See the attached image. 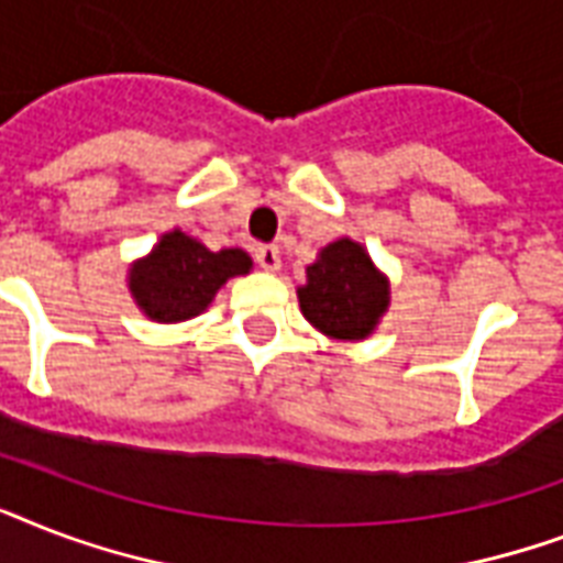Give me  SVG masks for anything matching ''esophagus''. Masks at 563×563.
Instances as JSON below:
<instances>
[{
    "label": "esophagus",
    "instance_id": "1",
    "mask_svg": "<svg viewBox=\"0 0 563 563\" xmlns=\"http://www.w3.org/2000/svg\"><path fill=\"white\" fill-rule=\"evenodd\" d=\"M256 265L263 268V272H280V247L277 245H260L254 251Z\"/></svg>",
    "mask_w": 563,
    "mask_h": 563
}]
</instances>
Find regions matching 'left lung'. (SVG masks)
<instances>
[{
  "mask_svg": "<svg viewBox=\"0 0 563 563\" xmlns=\"http://www.w3.org/2000/svg\"><path fill=\"white\" fill-rule=\"evenodd\" d=\"M300 312L318 333L339 342H365L391 303V283L362 242L342 236L318 251L298 286Z\"/></svg>",
  "mask_w": 563,
  "mask_h": 563,
  "instance_id": "1",
  "label": "left lung"
}]
</instances>
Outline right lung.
<instances>
[{"label":"right lung","instance_id":"add662e5","mask_svg":"<svg viewBox=\"0 0 563 563\" xmlns=\"http://www.w3.org/2000/svg\"><path fill=\"white\" fill-rule=\"evenodd\" d=\"M254 268L242 247H210L180 228L157 239V245L128 268V289L148 321L180 324L201 316L216 291Z\"/></svg>","mask_w":563,"mask_h":563}]
</instances>
